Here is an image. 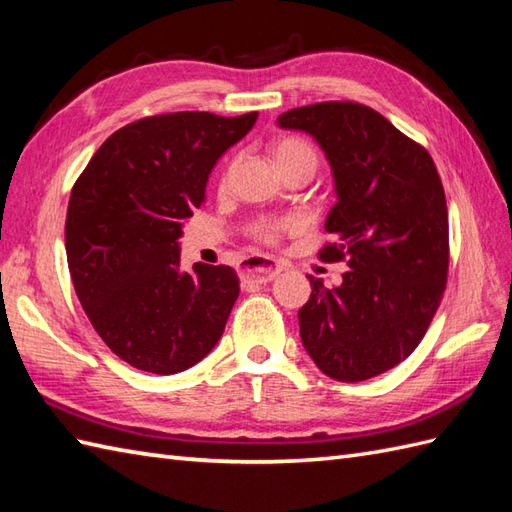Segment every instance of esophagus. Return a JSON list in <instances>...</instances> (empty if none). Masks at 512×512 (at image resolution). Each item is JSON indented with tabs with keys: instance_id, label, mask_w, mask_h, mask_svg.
Segmentation results:
<instances>
[{
	"instance_id": "1",
	"label": "esophagus",
	"mask_w": 512,
	"mask_h": 512,
	"mask_svg": "<svg viewBox=\"0 0 512 512\" xmlns=\"http://www.w3.org/2000/svg\"><path fill=\"white\" fill-rule=\"evenodd\" d=\"M281 273V266L268 257H246L239 266V279L244 284H268Z\"/></svg>"
}]
</instances>
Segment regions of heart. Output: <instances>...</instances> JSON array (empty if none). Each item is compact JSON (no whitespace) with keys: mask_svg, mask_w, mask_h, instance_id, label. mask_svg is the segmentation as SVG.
<instances>
[{"mask_svg":"<svg viewBox=\"0 0 512 512\" xmlns=\"http://www.w3.org/2000/svg\"><path fill=\"white\" fill-rule=\"evenodd\" d=\"M273 156L277 160L279 169H286L292 165H312L317 167V151L312 149L308 140L297 138V136H286L275 143ZM299 226L297 217H262V220H255L248 224V235L257 239V242L264 244H277L281 235L292 228Z\"/></svg>","mask_w":512,"mask_h":512,"instance_id":"heart-1","label":"heart"}]
</instances>
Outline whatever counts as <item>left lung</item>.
Wrapping results in <instances>:
<instances>
[{"mask_svg":"<svg viewBox=\"0 0 512 512\" xmlns=\"http://www.w3.org/2000/svg\"><path fill=\"white\" fill-rule=\"evenodd\" d=\"M330 160L336 204L325 220L334 242L321 262H347L343 284L299 310L301 341L325 376L358 383L416 350L449 273V213L429 151L361 103L325 101L279 116Z\"/></svg>","mask_w":512,"mask_h":512,"instance_id":"obj_1","label":"left lung"}]
</instances>
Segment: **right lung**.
<instances>
[{
  "label": "right lung",
  "mask_w": 512,
  "mask_h": 512,
  "mask_svg": "<svg viewBox=\"0 0 512 512\" xmlns=\"http://www.w3.org/2000/svg\"><path fill=\"white\" fill-rule=\"evenodd\" d=\"M257 112L147 116L118 129L74 182L65 217L70 277L94 330L143 372L189 369L220 341L239 297L231 266L180 270L182 224L224 151Z\"/></svg>",
  "instance_id": "obj_1"
}]
</instances>
